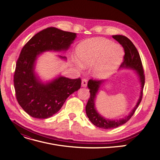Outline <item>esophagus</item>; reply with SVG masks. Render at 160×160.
<instances>
[{"label":"esophagus","mask_w":160,"mask_h":160,"mask_svg":"<svg viewBox=\"0 0 160 160\" xmlns=\"http://www.w3.org/2000/svg\"><path fill=\"white\" fill-rule=\"evenodd\" d=\"M81 85H82V87H83V88H86L87 85H88V80H87L86 79H82Z\"/></svg>","instance_id":"34e87169"}]
</instances>
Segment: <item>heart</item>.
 Segmentation results:
<instances>
[{
	"label": "heart",
	"instance_id": "1",
	"mask_svg": "<svg viewBox=\"0 0 160 160\" xmlns=\"http://www.w3.org/2000/svg\"><path fill=\"white\" fill-rule=\"evenodd\" d=\"M77 55L81 67L90 68L95 65V77L103 79L118 68L123 61L124 51L112 41L96 38L82 42L77 48Z\"/></svg>",
	"mask_w": 160,
	"mask_h": 160
}]
</instances>
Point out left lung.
I'll return each mask as SVG.
<instances>
[{
    "instance_id": "left-lung-1",
    "label": "left lung",
    "mask_w": 160,
    "mask_h": 160,
    "mask_svg": "<svg viewBox=\"0 0 160 160\" xmlns=\"http://www.w3.org/2000/svg\"><path fill=\"white\" fill-rule=\"evenodd\" d=\"M112 37L120 45H122L125 51L123 61L122 65H120V68L131 69L136 71L139 78L140 84H141V92H140V96L136 105L128 115L120 119L111 120L101 116L96 110L95 106L96 95L98 93L101 85L104 83L105 80H93L92 79L89 80L88 87L89 89L90 98L85 108L86 114L90 122L94 125L99 128L105 129L118 128L128 122L134 114L135 110L137 109L140 102L142 101L143 89L145 84V75L142 62L136 47L126 37L123 35H113Z\"/></svg>"
}]
</instances>
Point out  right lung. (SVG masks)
Instances as JSON below:
<instances>
[{
    "label": "right lung",
    "mask_w": 160,
    "mask_h": 160,
    "mask_svg": "<svg viewBox=\"0 0 160 160\" xmlns=\"http://www.w3.org/2000/svg\"><path fill=\"white\" fill-rule=\"evenodd\" d=\"M76 37L75 32L49 27L37 33L22 49L17 61L14 85L18 104L31 117H51L60 110L70 95L80 89V78L71 79L59 76L44 83L35 72L38 55L45 51H67Z\"/></svg>",
    "instance_id": "add662e5"
}]
</instances>
